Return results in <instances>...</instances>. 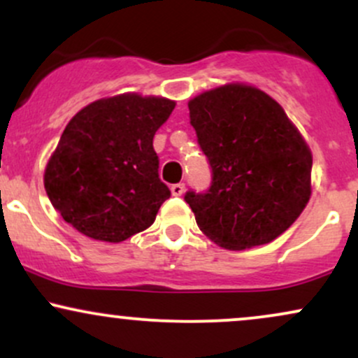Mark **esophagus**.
I'll return each instance as SVG.
<instances>
[{"mask_svg":"<svg viewBox=\"0 0 358 358\" xmlns=\"http://www.w3.org/2000/svg\"><path fill=\"white\" fill-rule=\"evenodd\" d=\"M171 193H173L175 196H182L183 195V192H185V183H175V185H171Z\"/></svg>","mask_w":358,"mask_h":358,"instance_id":"1","label":"esophagus"}]
</instances>
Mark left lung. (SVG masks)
Returning <instances> with one entry per match:
<instances>
[{
	"mask_svg": "<svg viewBox=\"0 0 358 358\" xmlns=\"http://www.w3.org/2000/svg\"><path fill=\"white\" fill-rule=\"evenodd\" d=\"M188 109L212 168L207 192L185 193L200 231L231 250L274 241L311 195L313 156L296 126L273 97L244 84L207 90Z\"/></svg>",
	"mask_w": 358,
	"mask_h": 358,
	"instance_id": "8db88e82",
	"label": "left lung"
}]
</instances>
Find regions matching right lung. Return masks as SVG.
<instances>
[{
    "label": "right lung",
    "mask_w": 358,
    "mask_h": 358,
    "mask_svg": "<svg viewBox=\"0 0 358 358\" xmlns=\"http://www.w3.org/2000/svg\"><path fill=\"white\" fill-rule=\"evenodd\" d=\"M175 102L139 94L99 99L71 119L45 168L62 219L96 241L122 242L156 219L170 188L153 148Z\"/></svg>",
    "instance_id": "add662e5"
}]
</instances>
